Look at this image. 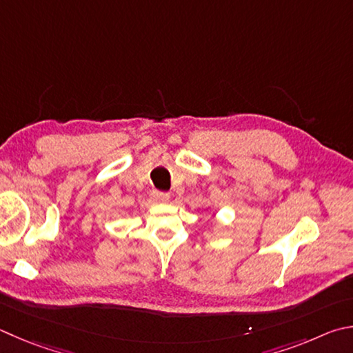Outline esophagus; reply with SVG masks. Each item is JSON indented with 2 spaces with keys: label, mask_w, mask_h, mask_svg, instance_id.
Instances as JSON below:
<instances>
[{
  "label": "esophagus",
  "mask_w": 353,
  "mask_h": 353,
  "mask_svg": "<svg viewBox=\"0 0 353 353\" xmlns=\"http://www.w3.org/2000/svg\"><path fill=\"white\" fill-rule=\"evenodd\" d=\"M152 199L157 202H166L170 199V193H166V191H157L154 190L152 191Z\"/></svg>",
  "instance_id": "esophagus-1"
}]
</instances>
